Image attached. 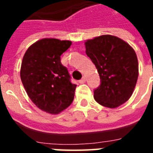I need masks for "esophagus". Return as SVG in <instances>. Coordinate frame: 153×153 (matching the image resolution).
<instances>
[{"mask_svg":"<svg viewBox=\"0 0 153 153\" xmlns=\"http://www.w3.org/2000/svg\"><path fill=\"white\" fill-rule=\"evenodd\" d=\"M85 82H86V77H83V78L79 80L80 83H84Z\"/></svg>","mask_w":153,"mask_h":153,"instance_id":"34e87169","label":"esophagus"}]
</instances>
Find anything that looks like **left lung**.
I'll list each match as a JSON object with an SVG mask.
<instances>
[{"instance_id": "obj_1", "label": "left lung", "mask_w": 153, "mask_h": 153, "mask_svg": "<svg viewBox=\"0 0 153 153\" xmlns=\"http://www.w3.org/2000/svg\"><path fill=\"white\" fill-rule=\"evenodd\" d=\"M86 54L95 65L101 84L94 98L103 106L115 108L131 97L138 76V58L127 42L112 35H102L85 42Z\"/></svg>"}]
</instances>
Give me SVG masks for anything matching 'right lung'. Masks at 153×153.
Returning a JSON list of instances; mask_svg holds the SVG:
<instances>
[{
    "label": "right lung",
    "instance_id": "right-lung-1",
    "mask_svg": "<svg viewBox=\"0 0 153 153\" xmlns=\"http://www.w3.org/2000/svg\"><path fill=\"white\" fill-rule=\"evenodd\" d=\"M70 41L43 38L31 45L23 57L20 78L26 93L39 109L59 114L72 103L76 84L70 82L60 56Z\"/></svg>",
    "mask_w": 153,
    "mask_h": 153
}]
</instances>
